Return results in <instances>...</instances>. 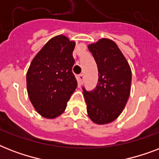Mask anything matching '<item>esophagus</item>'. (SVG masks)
Instances as JSON below:
<instances>
[{
  "instance_id": "1",
  "label": "esophagus",
  "mask_w": 159,
  "mask_h": 159,
  "mask_svg": "<svg viewBox=\"0 0 159 159\" xmlns=\"http://www.w3.org/2000/svg\"><path fill=\"white\" fill-rule=\"evenodd\" d=\"M77 80H78V83H79L80 85L82 84V83H83V80H84V75L83 74L78 75V77H77Z\"/></svg>"
}]
</instances>
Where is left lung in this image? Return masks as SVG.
Masks as SVG:
<instances>
[{"mask_svg": "<svg viewBox=\"0 0 159 159\" xmlns=\"http://www.w3.org/2000/svg\"><path fill=\"white\" fill-rule=\"evenodd\" d=\"M98 68L93 91L82 87L89 118L97 125L114 121L123 111L130 94V67L114 41L102 39L88 45Z\"/></svg>", "mask_w": 159, "mask_h": 159, "instance_id": "left-lung-1", "label": "left lung"}]
</instances>
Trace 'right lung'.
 I'll use <instances>...</instances> for the list:
<instances>
[{
  "label": "right lung",
  "mask_w": 159,
  "mask_h": 159,
  "mask_svg": "<svg viewBox=\"0 0 159 159\" xmlns=\"http://www.w3.org/2000/svg\"><path fill=\"white\" fill-rule=\"evenodd\" d=\"M75 42L64 35L52 38L34 57L26 74L29 98L37 112L54 119L65 111L77 87L72 73Z\"/></svg>",
  "instance_id": "add662e5"
}]
</instances>
